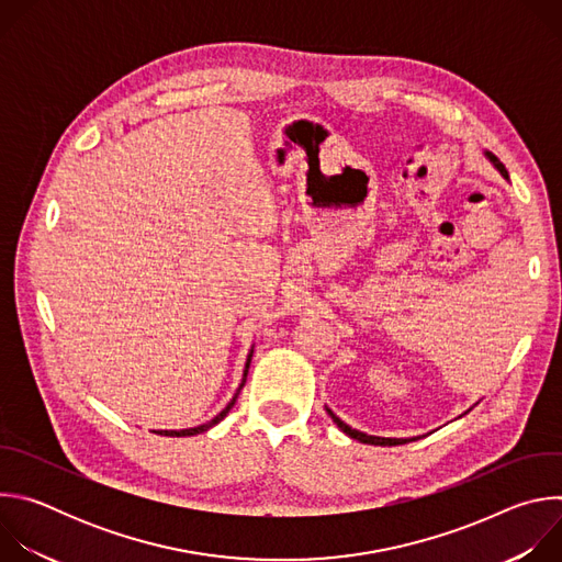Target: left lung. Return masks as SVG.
<instances>
[{"instance_id": "1", "label": "left lung", "mask_w": 562, "mask_h": 562, "mask_svg": "<svg viewBox=\"0 0 562 562\" xmlns=\"http://www.w3.org/2000/svg\"><path fill=\"white\" fill-rule=\"evenodd\" d=\"M485 157L490 159V162L494 165V169L509 182V173H507V169L503 167V162L501 159L494 155V153H490V150H485ZM327 414L331 416V420L338 425V429L340 431H345L349 438H353V440H358V442H362V445H380V447H395V445H405V442H412V440H418V436L416 438H380V436H369V434H364V431H358V429H351L347 423H342L329 407H327ZM464 414H469V409L464 412ZM462 414V416H464Z\"/></svg>"}]
</instances>
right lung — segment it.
<instances>
[{
	"label": "right lung",
	"instance_id": "add662e5",
	"mask_svg": "<svg viewBox=\"0 0 562 562\" xmlns=\"http://www.w3.org/2000/svg\"><path fill=\"white\" fill-rule=\"evenodd\" d=\"M254 349H256V345H251V349H249V356H247V362H245V371H243V380H239V384H237V389H235V393H233V397L228 400L226 403V407L213 418V420H209V423H204V425H198V427H191V429H153V434H159V436H171V438H182V436H198V434H204V431H209L211 427H215L220 420H224L226 418V414L233 409V405H235V400H237V395H239V391H243V386H245V382H247V375H249V367H251V358H254Z\"/></svg>",
	"mask_w": 562,
	"mask_h": 562
}]
</instances>
